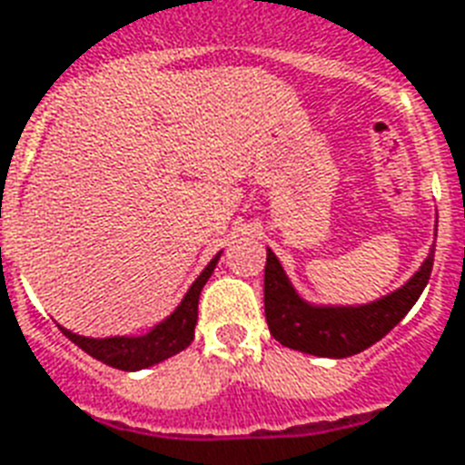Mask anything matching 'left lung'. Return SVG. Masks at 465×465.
Returning a JSON list of instances; mask_svg holds the SVG:
<instances>
[{
    "label": "left lung",
    "mask_w": 465,
    "mask_h": 465,
    "mask_svg": "<svg viewBox=\"0 0 465 465\" xmlns=\"http://www.w3.org/2000/svg\"><path fill=\"white\" fill-rule=\"evenodd\" d=\"M434 267V252L414 277L368 306L358 309H319L302 302L284 277L274 252L267 250L264 264V316L272 336L294 351L321 358H348L385 338L407 316L419 294L424 292Z\"/></svg>",
    "instance_id": "8db88e82"
}]
</instances>
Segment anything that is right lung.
I'll list each match as a JSON object with an SVG mask.
<instances>
[{"label": "right lung", "mask_w": 465, "mask_h": 465, "mask_svg": "<svg viewBox=\"0 0 465 465\" xmlns=\"http://www.w3.org/2000/svg\"><path fill=\"white\" fill-rule=\"evenodd\" d=\"M218 257L208 264L203 274L195 279L193 286L188 289L183 302L176 312L171 313L169 319L153 328L152 333L139 338H83L75 336L71 331L61 328L65 336L71 338L73 343L83 348L87 355H93L95 361L110 365L117 370H142L156 362L166 361L176 352L186 351L191 341H193V328L198 321V299H201V289L205 286L208 277L215 270Z\"/></svg>", "instance_id": "add662e5"}]
</instances>
